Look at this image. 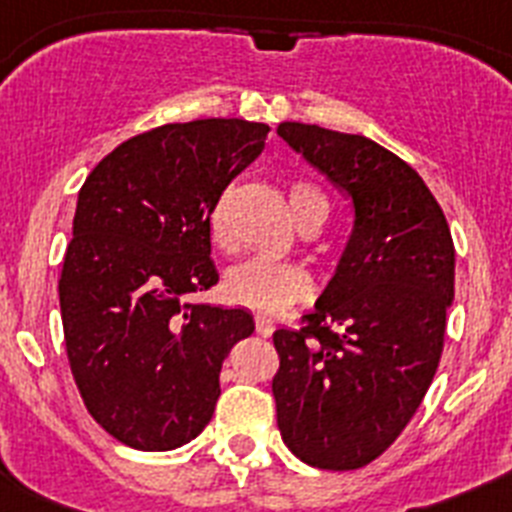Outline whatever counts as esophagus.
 Instances as JSON below:
<instances>
[{"mask_svg": "<svg viewBox=\"0 0 512 512\" xmlns=\"http://www.w3.org/2000/svg\"><path fill=\"white\" fill-rule=\"evenodd\" d=\"M274 328H277V325H274V320L266 318V315H256V333H259V336L269 338L271 333H274Z\"/></svg>", "mask_w": 512, "mask_h": 512, "instance_id": "esophagus-1", "label": "esophagus"}]
</instances>
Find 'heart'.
I'll use <instances>...</instances> for the list:
<instances>
[{"label":"heart","mask_w":512,"mask_h":512,"mask_svg":"<svg viewBox=\"0 0 512 512\" xmlns=\"http://www.w3.org/2000/svg\"><path fill=\"white\" fill-rule=\"evenodd\" d=\"M289 202L295 212L297 223L315 207H328L325 197L307 182H295L289 187ZM210 235L220 248L230 246L228 230V200L220 197L210 210ZM225 292L238 305L253 307L261 312H279L295 305L297 300L310 292V277L300 264L292 261L269 259V256H256L243 264L233 266L225 277Z\"/></svg>","instance_id":"b5f03b06"}]
</instances>
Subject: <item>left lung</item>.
Returning <instances> with one entry per match:
<instances>
[{"mask_svg": "<svg viewBox=\"0 0 512 512\" xmlns=\"http://www.w3.org/2000/svg\"><path fill=\"white\" fill-rule=\"evenodd\" d=\"M277 133L354 205L338 269L300 330L279 328L271 392L287 449L348 472L390 449L438 369L454 241L413 166L364 135L305 122Z\"/></svg>", "mask_w": 512, "mask_h": 512, "instance_id": "obj_1", "label": "left lung"}]
</instances>
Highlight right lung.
I'll return each mask as SVG.
<instances>
[{"label": "right lung", "mask_w": 512, "mask_h": 512, "mask_svg": "<svg viewBox=\"0 0 512 512\" xmlns=\"http://www.w3.org/2000/svg\"><path fill=\"white\" fill-rule=\"evenodd\" d=\"M266 133L235 117L161 125L120 143L81 187L58 279L66 356L92 418L130 449L200 436L225 356L253 333L243 307L189 297L220 279L210 210Z\"/></svg>", "instance_id": "add662e5"}]
</instances>
